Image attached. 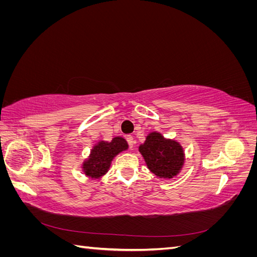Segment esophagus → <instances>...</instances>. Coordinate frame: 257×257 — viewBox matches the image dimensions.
I'll list each match as a JSON object with an SVG mask.
<instances>
[{"label": "esophagus", "instance_id": "1", "mask_svg": "<svg viewBox=\"0 0 257 257\" xmlns=\"http://www.w3.org/2000/svg\"><path fill=\"white\" fill-rule=\"evenodd\" d=\"M126 142H127L128 146H130V149H133V148H134V145H135V141H134L133 136H131V135L126 136Z\"/></svg>", "mask_w": 257, "mask_h": 257}]
</instances>
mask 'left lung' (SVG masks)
Instances as JSON below:
<instances>
[{
    "label": "left lung",
    "mask_w": 257,
    "mask_h": 257,
    "mask_svg": "<svg viewBox=\"0 0 257 257\" xmlns=\"http://www.w3.org/2000/svg\"><path fill=\"white\" fill-rule=\"evenodd\" d=\"M139 152L151 173L159 178L170 179L177 176L184 164L182 146L173 139H166L158 132L147 136Z\"/></svg>",
    "instance_id": "left-lung-1"
}]
</instances>
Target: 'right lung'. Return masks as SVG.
Instances as JSON below:
<instances>
[{
    "label": "right lung",
    "mask_w": 257,
    "mask_h": 257,
    "mask_svg": "<svg viewBox=\"0 0 257 257\" xmlns=\"http://www.w3.org/2000/svg\"><path fill=\"white\" fill-rule=\"evenodd\" d=\"M127 148L126 141L122 137H114L110 143L98 142L93 147L89 158L83 162L82 170L84 175L92 179H98L104 176L109 169L115 155L127 150Z\"/></svg>",
    "instance_id": "obj_1"
}]
</instances>
